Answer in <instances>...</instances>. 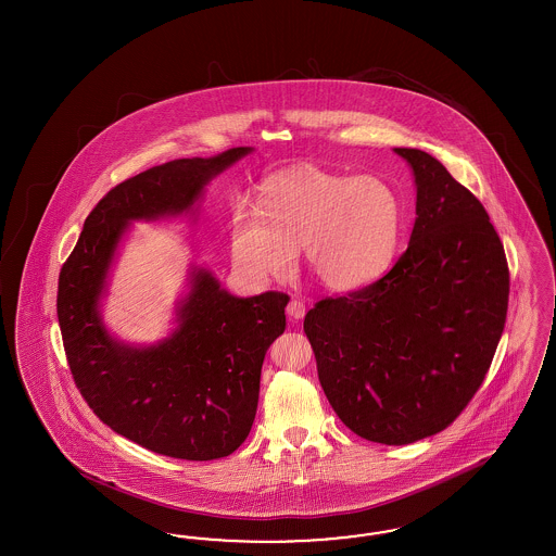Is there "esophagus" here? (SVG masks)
<instances>
[{"label":"esophagus","mask_w":556,"mask_h":556,"mask_svg":"<svg viewBox=\"0 0 556 556\" xmlns=\"http://www.w3.org/2000/svg\"><path fill=\"white\" fill-rule=\"evenodd\" d=\"M287 316L293 320H302L305 316V303L302 300H291L287 303Z\"/></svg>","instance_id":"esophagus-1"}]
</instances>
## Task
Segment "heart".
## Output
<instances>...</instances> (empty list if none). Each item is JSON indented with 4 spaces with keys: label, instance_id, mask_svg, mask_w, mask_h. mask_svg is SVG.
<instances>
[{
    "label": "heart",
    "instance_id": "obj_1",
    "mask_svg": "<svg viewBox=\"0 0 556 556\" xmlns=\"http://www.w3.org/2000/svg\"><path fill=\"white\" fill-rule=\"evenodd\" d=\"M404 224L402 195L386 179L302 165L258 187L254 212L236 210L230 254L242 273L270 279L293 269L302 249L321 286L354 291L391 267Z\"/></svg>",
    "mask_w": 556,
    "mask_h": 556
}]
</instances>
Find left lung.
<instances>
[{"label":"left lung","mask_w":556,"mask_h":556,"mask_svg":"<svg viewBox=\"0 0 556 556\" xmlns=\"http://www.w3.org/2000/svg\"><path fill=\"white\" fill-rule=\"evenodd\" d=\"M416 222L375 283L316 303L303 330L338 418L370 442L438 434L481 388L504 332L509 269L483 203L418 149Z\"/></svg>","instance_id":"left-lung-1"}]
</instances>
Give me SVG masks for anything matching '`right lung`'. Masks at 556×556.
<instances>
[{
    "label": "right lung",
    "mask_w": 556,
    "mask_h": 556,
    "mask_svg": "<svg viewBox=\"0 0 556 556\" xmlns=\"http://www.w3.org/2000/svg\"><path fill=\"white\" fill-rule=\"evenodd\" d=\"M249 152L168 161L110 189L59 275L56 314L75 386L103 424L159 455L214 460L247 440L261 367L286 330L289 295L236 298L193 267L177 328L152 346H132L101 321L108 273L130 222L193 214L205 186Z\"/></svg>",
    "instance_id": "add662e5"
}]
</instances>
